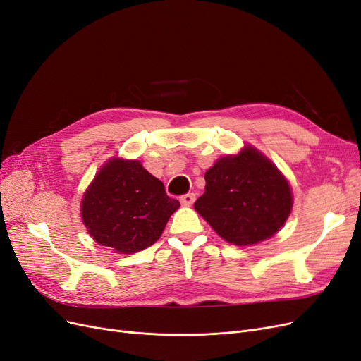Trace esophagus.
Returning a JSON list of instances; mask_svg holds the SVG:
<instances>
[{"mask_svg":"<svg viewBox=\"0 0 361 361\" xmlns=\"http://www.w3.org/2000/svg\"><path fill=\"white\" fill-rule=\"evenodd\" d=\"M179 200H180V203H182V204H185V206H190V204H192V203L195 202V194H194V192H188V194L182 195V197H180Z\"/></svg>","mask_w":361,"mask_h":361,"instance_id":"obj_1","label":"esophagus"}]
</instances>
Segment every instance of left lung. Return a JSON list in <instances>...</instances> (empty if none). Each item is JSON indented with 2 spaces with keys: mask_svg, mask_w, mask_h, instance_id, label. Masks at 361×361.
<instances>
[{
  "mask_svg": "<svg viewBox=\"0 0 361 361\" xmlns=\"http://www.w3.org/2000/svg\"><path fill=\"white\" fill-rule=\"evenodd\" d=\"M204 194L194 203L227 243L253 245L271 238L292 209V192L277 167L253 147L218 159L204 174Z\"/></svg>",
  "mask_w": 361,
  "mask_h": 361,
  "instance_id": "8db88e82",
  "label": "left lung"
}]
</instances>
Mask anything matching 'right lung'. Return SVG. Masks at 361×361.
I'll use <instances>...</instances> for the list:
<instances>
[{
    "mask_svg": "<svg viewBox=\"0 0 361 361\" xmlns=\"http://www.w3.org/2000/svg\"><path fill=\"white\" fill-rule=\"evenodd\" d=\"M180 206L138 161L111 159L97 173L82 203V223L94 241L133 255L155 244Z\"/></svg>",
    "mask_w": 361,
    "mask_h": 361,
    "instance_id": "right-lung-1",
    "label": "right lung"
}]
</instances>
